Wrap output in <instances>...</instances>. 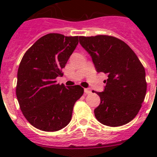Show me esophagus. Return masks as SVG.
Wrapping results in <instances>:
<instances>
[{
  "label": "esophagus",
  "instance_id": "esophagus-1",
  "mask_svg": "<svg viewBox=\"0 0 157 157\" xmlns=\"http://www.w3.org/2000/svg\"><path fill=\"white\" fill-rule=\"evenodd\" d=\"M84 93H86V94H90V93H91V90H90V89H89V88H85Z\"/></svg>",
  "mask_w": 157,
  "mask_h": 157
}]
</instances>
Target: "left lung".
<instances>
[{"label":"left lung","mask_w":157,"mask_h":157,"mask_svg":"<svg viewBox=\"0 0 157 157\" xmlns=\"http://www.w3.org/2000/svg\"><path fill=\"white\" fill-rule=\"evenodd\" d=\"M79 41L91 56L96 71L108 74L104 91L96 92L101 100L94 110L96 119L110 127L130 122L146 96L143 64L125 42L114 36H80Z\"/></svg>","instance_id":"left-lung-1"}]
</instances>
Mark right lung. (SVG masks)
<instances>
[{"instance_id":"right-lung-1","label":"right lung","mask_w":157,"mask_h":157,"mask_svg":"<svg viewBox=\"0 0 157 157\" xmlns=\"http://www.w3.org/2000/svg\"><path fill=\"white\" fill-rule=\"evenodd\" d=\"M78 44V36L49 33L23 55L17 72L16 94L28 121L41 131H57L69 124L76 101L83 94L79 85L56 83L61 69Z\"/></svg>"}]
</instances>
